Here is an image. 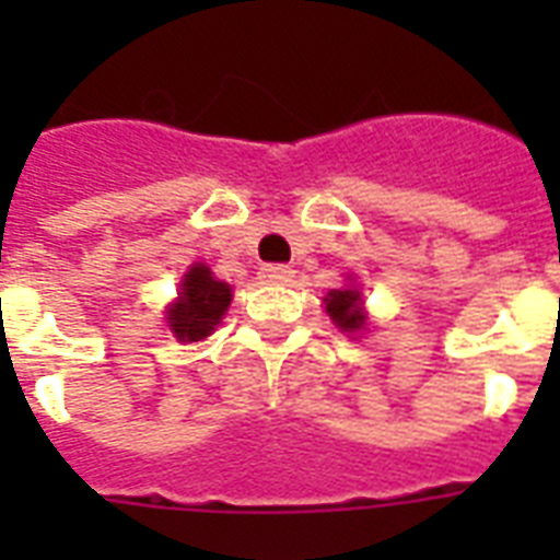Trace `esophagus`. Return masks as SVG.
<instances>
[{"instance_id": "1", "label": "esophagus", "mask_w": 560, "mask_h": 560, "mask_svg": "<svg viewBox=\"0 0 560 560\" xmlns=\"http://www.w3.org/2000/svg\"><path fill=\"white\" fill-rule=\"evenodd\" d=\"M261 279L267 284H288L293 279V270L288 264H267V267H261Z\"/></svg>"}]
</instances>
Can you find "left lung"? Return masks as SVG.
I'll return each instance as SVG.
<instances>
[{
  "label": "left lung",
  "instance_id": "obj_1",
  "mask_svg": "<svg viewBox=\"0 0 560 560\" xmlns=\"http://www.w3.org/2000/svg\"><path fill=\"white\" fill-rule=\"evenodd\" d=\"M325 311L331 314V319L342 331H360L366 325V316L360 311V293L354 288L331 290L325 296Z\"/></svg>",
  "mask_w": 560,
  "mask_h": 560
}]
</instances>
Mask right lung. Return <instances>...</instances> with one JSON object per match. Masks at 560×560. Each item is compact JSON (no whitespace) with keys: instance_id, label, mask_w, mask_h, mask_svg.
<instances>
[{"instance_id":"obj_1","label":"right lung","mask_w":560,"mask_h":560,"mask_svg":"<svg viewBox=\"0 0 560 560\" xmlns=\"http://www.w3.org/2000/svg\"><path fill=\"white\" fill-rule=\"evenodd\" d=\"M229 302H232V288L226 281L214 279L206 264H194L183 279V293L168 307L171 331L183 342L209 337L220 323V316L226 314Z\"/></svg>"}]
</instances>
